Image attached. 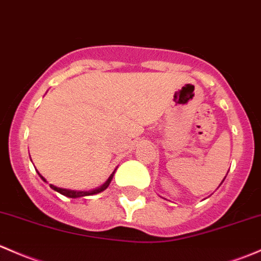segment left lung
Masks as SVG:
<instances>
[{"label":"left lung","mask_w":261,"mask_h":261,"mask_svg":"<svg viewBox=\"0 0 261 261\" xmlns=\"http://www.w3.org/2000/svg\"><path fill=\"white\" fill-rule=\"evenodd\" d=\"M225 177H226V176H225ZM225 177H224V180H225ZM224 180H223V181H224ZM223 181H221V184H223Z\"/></svg>","instance_id":"left-lung-1"}]
</instances>
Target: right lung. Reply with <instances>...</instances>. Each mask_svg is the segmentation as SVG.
Instances as JSON below:
<instances>
[{
	"label": "right lung",
	"mask_w": 261,
	"mask_h": 261,
	"mask_svg": "<svg viewBox=\"0 0 261 261\" xmlns=\"http://www.w3.org/2000/svg\"><path fill=\"white\" fill-rule=\"evenodd\" d=\"M115 171H116V169L114 170V172H112L111 175H110V177L108 180L105 181V182L102 184V185L101 186H98V188H96V189H92V190H89V191H84V190H70V189H62V188H57V186H55V185H52V184H50V188L52 189V190H55V191H57V193H60L61 194V195H64V196H67V197H72V199H76V197H84V196H90V195H95V194H98V193H101V191H103V190H106V189H108V186L110 185V182H111V180H112V177H114V174H115ZM37 174L40 175V177L41 179H42L43 181H45V182H47V181H46V179L45 177L42 176V175L40 174V172L37 171Z\"/></svg>",
	"instance_id": "obj_1"
}]
</instances>
